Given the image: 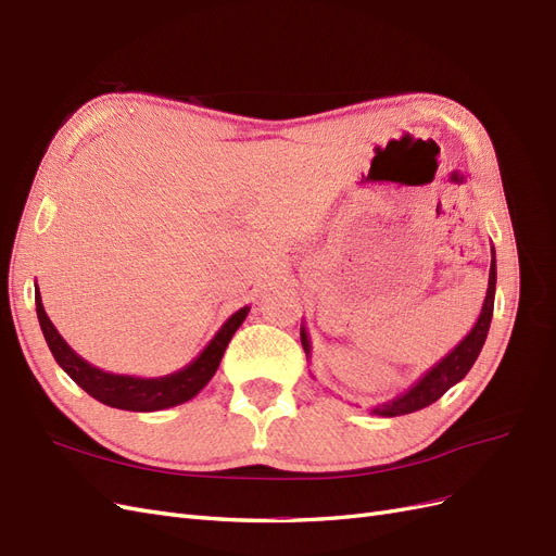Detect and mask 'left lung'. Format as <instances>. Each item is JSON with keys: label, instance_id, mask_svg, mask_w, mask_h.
Wrapping results in <instances>:
<instances>
[{"label": "left lung", "instance_id": "1", "mask_svg": "<svg viewBox=\"0 0 556 556\" xmlns=\"http://www.w3.org/2000/svg\"><path fill=\"white\" fill-rule=\"evenodd\" d=\"M494 292H496V255H494V248H492L490 285H486L484 304H482L480 317H478V323L473 325V329H470L466 333V339L452 352H447V355L439 364L431 366L429 371L410 387V390L394 396L392 401L378 403V406L371 408V413L380 415V417H396V415H408V413H415V410H422V408L431 406L433 401H439L452 384H457L470 371V366L476 364L480 350L484 345L486 331H490V325H492ZM301 345H304L306 357L311 359V341H308V333H306L304 325H301Z\"/></svg>", "mask_w": 556, "mask_h": 556}]
</instances>
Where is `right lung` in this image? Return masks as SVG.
<instances>
[{
    "label": "right lung",
    "mask_w": 556,
    "mask_h": 556,
    "mask_svg": "<svg viewBox=\"0 0 556 556\" xmlns=\"http://www.w3.org/2000/svg\"><path fill=\"white\" fill-rule=\"evenodd\" d=\"M37 301V317L43 331V339L53 352L55 362L64 368V374L70 376L80 390H86L92 399L102 401L104 406L121 408V410H134V413H153L178 406V403L190 401L197 396L208 380L215 376L217 366L225 355V350L231 341V336L243 325V319L250 313V306H243L241 311L233 313L227 323L217 329V333L211 339V343L201 350V355L182 366L180 371L160 376V378H137V376H117L102 371V368L92 366L70 348L55 325L50 323V317L43 311L41 292L37 288L35 292Z\"/></svg>",
    "instance_id": "1"
}]
</instances>
